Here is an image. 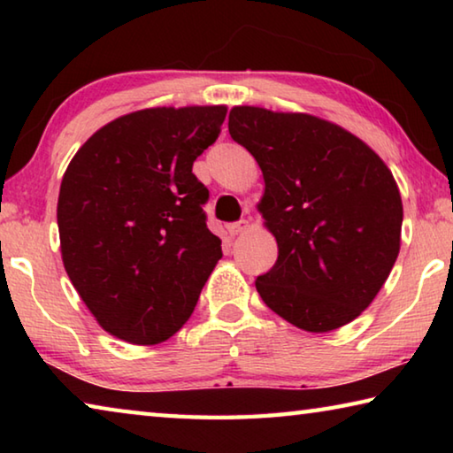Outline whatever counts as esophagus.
<instances>
[{
	"label": "esophagus",
	"mask_w": 453,
	"mask_h": 453,
	"mask_svg": "<svg viewBox=\"0 0 453 453\" xmlns=\"http://www.w3.org/2000/svg\"><path fill=\"white\" fill-rule=\"evenodd\" d=\"M248 227H250V219H240V221H234V224H227V226H226L229 235L242 234V232H245V229H248Z\"/></svg>",
	"instance_id": "34e87169"
}]
</instances>
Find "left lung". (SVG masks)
Wrapping results in <instances>:
<instances>
[{"label":"left lung","mask_w":453,"mask_h":453,"mask_svg":"<svg viewBox=\"0 0 453 453\" xmlns=\"http://www.w3.org/2000/svg\"><path fill=\"white\" fill-rule=\"evenodd\" d=\"M227 127L262 167L257 210L278 242L257 294L305 332L349 324L400 254L403 208L392 172L359 137L308 113L240 105Z\"/></svg>","instance_id":"left-lung-1"}]
</instances>
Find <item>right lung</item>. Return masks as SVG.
Returning <instances> with one entry per match:
<instances>
[{
    "mask_svg": "<svg viewBox=\"0 0 453 453\" xmlns=\"http://www.w3.org/2000/svg\"><path fill=\"white\" fill-rule=\"evenodd\" d=\"M226 105L150 107L110 121L61 180L58 227L73 288L107 334L135 346L180 332L221 257L210 191L191 167Z\"/></svg>",
    "mask_w": 453,
    "mask_h": 453,
    "instance_id": "add662e5",
    "label": "right lung"
}]
</instances>
